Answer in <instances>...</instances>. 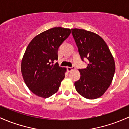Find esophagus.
Wrapping results in <instances>:
<instances>
[{"instance_id":"34e87169","label":"esophagus","mask_w":129,"mask_h":129,"mask_svg":"<svg viewBox=\"0 0 129 129\" xmlns=\"http://www.w3.org/2000/svg\"><path fill=\"white\" fill-rule=\"evenodd\" d=\"M75 69V67H68L67 68L68 72H70V71H72V70H73V69Z\"/></svg>"}]
</instances>
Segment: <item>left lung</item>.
Masks as SVG:
<instances>
[{"mask_svg": "<svg viewBox=\"0 0 129 129\" xmlns=\"http://www.w3.org/2000/svg\"><path fill=\"white\" fill-rule=\"evenodd\" d=\"M72 34L81 60H89L86 69H79L80 78L75 82L76 91L84 98H99L112 82L115 72L112 54L102 38L96 34L79 29H72Z\"/></svg>", "mask_w": 129, "mask_h": 129, "instance_id": "1", "label": "left lung"}]
</instances>
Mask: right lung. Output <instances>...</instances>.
Instances as JSON below:
<instances>
[{"instance_id":"1","label":"right lung","mask_w":129,"mask_h":129,"mask_svg":"<svg viewBox=\"0 0 129 129\" xmlns=\"http://www.w3.org/2000/svg\"><path fill=\"white\" fill-rule=\"evenodd\" d=\"M71 33L70 29L54 27L37 35L27 47L21 62V72L34 94L48 98L57 92L65 78L66 68L59 67L57 52Z\"/></svg>"}]
</instances>
